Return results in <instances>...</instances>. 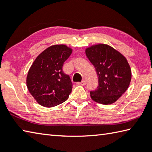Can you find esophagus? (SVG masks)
<instances>
[{
	"mask_svg": "<svg viewBox=\"0 0 152 152\" xmlns=\"http://www.w3.org/2000/svg\"><path fill=\"white\" fill-rule=\"evenodd\" d=\"M77 84L78 85H82V86H84L86 84V81L85 80H82L80 82H77Z\"/></svg>",
	"mask_w": 152,
	"mask_h": 152,
	"instance_id": "esophagus-1",
	"label": "esophagus"
}]
</instances>
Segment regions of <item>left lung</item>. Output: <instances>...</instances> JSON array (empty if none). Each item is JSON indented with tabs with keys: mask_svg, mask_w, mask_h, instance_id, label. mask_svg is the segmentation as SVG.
<instances>
[{
	"mask_svg": "<svg viewBox=\"0 0 152 152\" xmlns=\"http://www.w3.org/2000/svg\"><path fill=\"white\" fill-rule=\"evenodd\" d=\"M86 55L94 66L99 78L97 88L90 92L91 99L103 104L114 103L127 91L132 80L127 59L107 44L86 48Z\"/></svg>",
	"mask_w": 152,
	"mask_h": 152,
	"instance_id": "1",
	"label": "left lung"
}]
</instances>
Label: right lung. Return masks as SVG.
<instances>
[{
  "label": "right lung",
  "mask_w": 152,
  "mask_h": 152,
  "mask_svg": "<svg viewBox=\"0 0 152 152\" xmlns=\"http://www.w3.org/2000/svg\"><path fill=\"white\" fill-rule=\"evenodd\" d=\"M72 52V50L66 45H51L36 58L29 68L27 88L42 106L53 107L68 99L72 83L62 67Z\"/></svg>",
  "instance_id": "add662e5"
}]
</instances>
